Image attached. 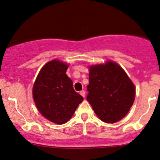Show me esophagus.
I'll use <instances>...</instances> for the list:
<instances>
[{"instance_id":"1","label":"esophagus","mask_w":160,"mask_h":160,"mask_svg":"<svg viewBox=\"0 0 160 160\" xmlns=\"http://www.w3.org/2000/svg\"><path fill=\"white\" fill-rule=\"evenodd\" d=\"M80 95H81V96H82V97L85 98L86 92H85V91H84V90H82V91H80Z\"/></svg>"}]
</instances>
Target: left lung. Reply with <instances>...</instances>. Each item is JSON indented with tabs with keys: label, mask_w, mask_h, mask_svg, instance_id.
<instances>
[{
	"label": "left lung",
	"mask_w": 160,
	"mask_h": 160,
	"mask_svg": "<svg viewBox=\"0 0 160 160\" xmlns=\"http://www.w3.org/2000/svg\"><path fill=\"white\" fill-rule=\"evenodd\" d=\"M86 100L98 117L106 123L124 118L135 99V86L117 63L107 62L89 68Z\"/></svg>",
	"instance_id": "obj_1"
}]
</instances>
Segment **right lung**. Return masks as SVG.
I'll return each instance as SVG.
<instances>
[{"instance_id":"right-lung-1","label":"right lung","mask_w":160,"mask_h":160,"mask_svg":"<svg viewBox=\"0 0 160 160\" xmlns=\"http://www.w3.org/2000/svg\"><path fill=\"white\" fill-rule=\"evenodd\" d=\"M68 66L57 59L48 62L40 71L32 88L39 112L58 124L68 122L83 100L74 91L72 80L66 75Z\"/></svg>"}]
</instances>
